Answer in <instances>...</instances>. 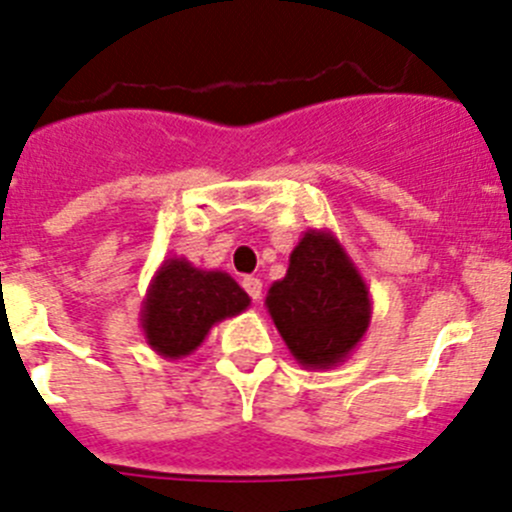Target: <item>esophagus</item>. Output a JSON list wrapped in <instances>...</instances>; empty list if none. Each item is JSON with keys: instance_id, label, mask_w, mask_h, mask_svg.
<instances>
[{"instance_id": "obj_1", "label": "esophagus", "mask_w": 512, "mask_h": 512, "mask_svg": "<svg viewBox=\"0 0 512 512\" xmlns=\"http://www.w3.org/2000/svg\"><path fill=\"white\" fill-rule=\"evenodd\" d=\"M242 285H245V290H247V293H250L252 301L260 303V298H262V280L255 278V275H247V278L242 280Z\"/></svg>"}]
</instances>
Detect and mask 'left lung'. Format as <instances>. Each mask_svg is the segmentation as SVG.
I'll return each instance as SVG.
<instances>
[{
  "instance_id": "left-lung-1",
  "label": "left lung",
  "mask_w": 512,
  "mask_h": 512,
  "mask_svg": "<svg viewBox=\"0 0 512 512\" xmlns=\"http://www.w3.org/2000/svg\"><path fill=\"white\" fill-rule=\"evenodd\" d=\"M265 306L285 347L306 370L342 365L372 319L370 288L329 229L303 232L285 278L267 290Z\"/></svg>"
}]
</instances>
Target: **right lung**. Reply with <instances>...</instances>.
I'll list each match as a JSON object with an SVG mask.
<instances>
[{"mask_svg":"<svg viewBox=\"0 0 512 512\" xmlns=\"http://www.w3.org/2000/svg\"><path fill=\"white\" fill-rule=\"evenodd\" d=\"M250 296L224 270H201L186 257H168L155 270L140 308V329L153 352L181 359L201 347L211 326L239 316Z\"/></svg>","mask_w":512,"mask_h":512,"instance_id":"1","label":"right lung"}]
</instances>
